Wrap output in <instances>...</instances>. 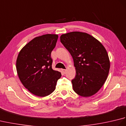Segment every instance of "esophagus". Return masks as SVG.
<instances>
[{
	"label": "esophagus",
	"mask_w": 126,
	"mask_h": 126,
	"mask_svg": "<svg viewBox=\"0 0 126 126\" xmlns=\"http://www.w3.org/2000/svg\"><path fill=\"white\" fill-rule=\"evenodd\" d=\"M66 71H67V70H66V69H62V71L63 72V73H65L66 72Z\"/></svg>",
	"instance_id": "obj_1"
}]
</instances>
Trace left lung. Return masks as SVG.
I'll use <instances>...</instances> for the list:
<instances>
[{
  "instance_id": "left-lung-1",
  "label": "left lung",
  "mask_w": 126,
  "mask_h": 126,
  "mask_svg": "<svg viewBox=\"0 0 126 126\" xmlns=\"http://www.w3.org/2000/svg\"><path fill=\"white\" fill-rule=\"evenodd\" d=\"M60 41L74 60L76 75L71 82L74 92L83 97L94 95L109 74L110 61L106 49L94 37L78 31L62 34Z\"/></svg>"
}]
</instances>
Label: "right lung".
Returning <instances> with one entry per match:
<instances>
[{
    "mask_svg": "<svg viewBox=\"0 0 126 126\" xmlns=\"http://www.w3.org/2000/svg\"><path fill=\"white\" fill-rule=\"evenodd\" d=\"M58 37L52 34L36 37L18 54L16 68L19 78L24 86L36 96L51 94L62 76L60 72L52 69L51 57Z\"/></svg>",
    "mask_w": 126,
    "mask_h": 126,
    "instance_id": "obj_1",
    "label": "right lung"
}]
</instances>
